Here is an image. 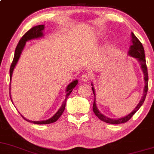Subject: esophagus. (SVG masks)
Listing matches in <instances>:
<instances>
[{
  "label": "esophagus",
  "instance_id": "34e87169",
  "mask_svg": "<svg viewBox=\"0 0 154 154\" xmlns=\"http://www.w3.org/2000/svg\"><path fill=\"white\" fill-rule=\"evenodd\" d=\"M90 74L85 73V74H84V75L82 76V80L83 81V82H88V81L90 80Z\"/></svg>",
  "mask_w": 154,
  "mask_h": 154
}]
</instances>
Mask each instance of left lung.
Returning a JSON list of instances; mask_svg holds the SVG:
<instances>
[{
	"mask_svg": "<svg viewBox=\"0 0 154 154\" xmlns=\"http://www.w3.org/2000/svg\"><path fill=\"white\" fill-rule=\"evenodd\" d=\"M131 37H132V45L130 47V50L128 51V55L130 56L133 57V58H135L139 63V65H140L141 69H142V72L144 74V80H145V88H144V91H143V96H142V99H141L140 101L139 102V104H137V106L134 108V110H133L131 113H129L128 115L125 116L124 117H122V118H118V119H111L108 118L106 116L103 115L101 112L99 111V109H98L97 106L96 104V93H95V89L93 87V83L91 84L92 85V89H93V95L95 96L94 102L93 104V110L94 112V113L96 114V116L101 120V121L104 122L106 123H109V124H114V125H118V124H122V123H125L126 122H128L134 114L136 113V112L139 110L141 107V106L143 104L144 101L145 100V98H146L147 93H148V68H147L146 65V61H145V50H144V47L142 46V43L139 42V39L136 37L135 35L133 32H131Z\"/></svg>",
	"mask_w": 154,
	"mask_h": 154,
	"instance_id": "1",
	"label": "left lung"
}]
</instances>
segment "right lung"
<instances>
[{"label":"right lung","instance_id":"right-lung-1","mask_svg":"<svg viewBox=\"0 0 154 154\" xmlns=\"http://www.w3.org/2000/svg\"><path fill=\"white\" fill-rule=\"evenodd\" d=\"M44 25H38V26H35L34 27L31 28L29 31L26 32L24 35H23V37L20 38V40L19 41L18 45H17L16 49H15V55H14L13 61H12V64H11L10 69H9V75H10V83L11 80H12V73H13V70L15 69V66H16L17 63H18L19 58H20V55H21L22 51H23V48H24L25 45H26V42L30 40H32V39H37L40 38L44 36ZM78 80H74L73 82H72L71 83H69V85H67L66 88V98L64 99V101H63V104H61V107L58 109V110L55 112V114H54L51 118L48 119L47 120H43V121H31V120L26 119V118L22 116L23 119H24L26 121L29 122L34 123V124L37 125H46V124H50V123H53L55 122H56L57 120L59 119V117L62 115L63 112H64V109H65V105H66V99L68 98L69 95L70 94L71 92L72 91L74 88L78 84ZM9 95H10V99H11V84L9 85ZM11 101L12 100L11 99Z\"/></svg>","mask_w":154,"mask_h":154}]
</instances>
